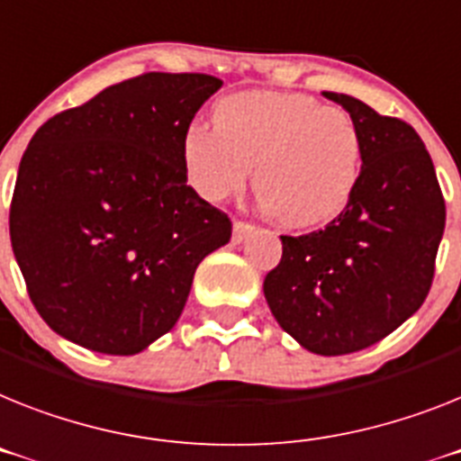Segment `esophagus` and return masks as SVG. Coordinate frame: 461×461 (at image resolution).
Here are the masks:
<instances>
[{"label": "esophagus", "mask_w": 461, "mask_h": 461, "mask_svg": "<svg viewBox=\"0 0 461 461\" xmlns=\"http://www.w3.org/2000/svg\"><path fill=\"white\" fill-rule=\"evenodd\" d=\"M253 224L246 222V220H234V234H231V241L234 243H243L246 239L253 234Z\"/></svg>", "instance_id": "1"}]
</instances>
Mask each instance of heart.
<instances>
[{
  "label": "heart",
  "instance_id": "obj_1",
  "mask_svg": "<svg viewBox=\"0 0 461 461\" xmlns=\"http://www.w3.org/2000/svg\"><path fill=\"white\" fill-rule=\"evenodd\" d=\"M363 131L351 112L309 93L241 91L212 107V129L180 140L187 183L206 201L237 194L253 168L262 206L293 230L335 220L363 176Z\"/></svg>",
  "mask_w": 461,
  "mask_h": 461
}]
</instances>
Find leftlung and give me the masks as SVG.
Masks as SVG:
<instances>
[{
  "instance_id": "8db88e82",
  "label": "left lung",
  "mask_w": 461,
  "mask_h": 461,
  "mask_svg": "<svg viewBox=\"0 0 461 461\" xmlns=\"http://www.w3.org/2000/svg\"><path fill=\"white\" fill-rule=\"evenodd\" d=\"M323 95L361 126V183L323 230L281 237L284 255L265 276V297L278 326L304 349L342 356L384 339L427 300L446 201L410 123L344 93Z\"/></svg>"
}]
</instances>
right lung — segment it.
<instances>
[{
  "label": "right lung",
  "instance_id": "obj_1",
  "mask_svg": "<svg viewBox=\"0 0 461 461\" xmlns=\"http://www.w3.org/2000/svg\"><path fill=\"white\" fill-rule=\"evenodd\" d=\"M222 86L147 72L107 86L32 135L9 231L41 319L91 351L131 356L176 326L196 267L231 220L187 185L180 140Z\"/></svg>",
  "mask_w": 461,
  "mask_h": 461
}]
</instances>
